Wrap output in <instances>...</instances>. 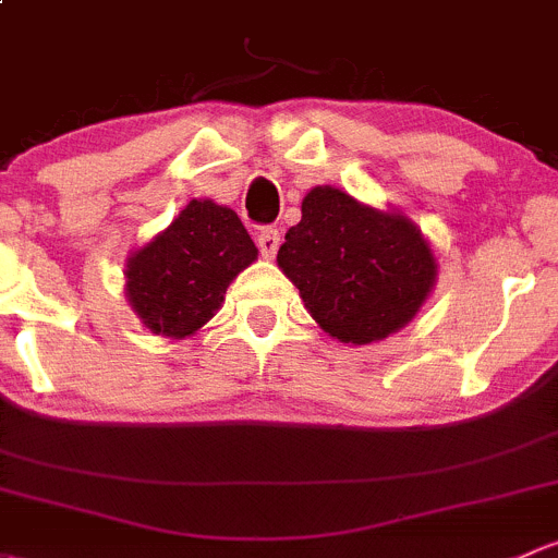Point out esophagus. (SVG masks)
Returning <instances> with one entry per match:
<instances>
[{
	"mask_svg": "<svg viewBox=\"0 0 558 558\" xmlns=\"http://www.w3.org/2000/svg\"><path fill=\"white\" fill-rule=\"evenodd\" d=\"M281 239H279V231L277 228H263L260 233H257V250H260V255L266 257V260H271L274 255H277Z\"/></svg>",
	"mask_w": 558,
	"mask_h": 558,
	"instance_id": "esophagus-1",
	"label": "esophagus"
}]
</instances>
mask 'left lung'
<instances>
[{"label":"left lung","instance_id":"8db88e82","mask_svg":"<svg viewBox=\"0 0 558 558\" xmlns=\"http://www.w3.org/2000/svg\"><path fill=\"white\" fill-rule=\"evenodd\" d=\"M301 215L277 263L327 336L365 347L416 317L438 263L405 215L373 209L330 185L312 187Z\"/></svg>","mask_w":558,"mask_h":558}]
</instances>
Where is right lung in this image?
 Returning <instances> with one entry per match:
<instances>
[{
	"mask_svg": "<svg viewBox=\"0 0 558 558\" xmlns=\"http://www.w3.org/2000/svg\"><path fill=\"white\" fill-rule=\"evenodd\" d=\"M255 260L257 246L236 211L193 198L125 260V298L155 336L185 338L215 317L228 284Z\"/></svg>",
	"mask_w": 558,
	"mask_h": 558,
	"instance_id": "1",
	"label": "right lung"
}]
</instances>
